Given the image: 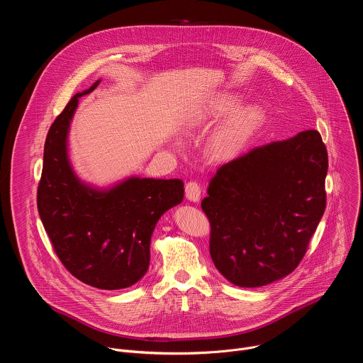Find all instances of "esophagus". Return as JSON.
Returning a JSON list of instances; mask_svg holds the SVG:
<instances>
[{
    "instance_id": "1",
    "label": "esophagus",
    "mask_w": 363,
    "mask_h": 363,
    "mask_svg": "<svg viewBox=\"0 0 363 363\" xmlns=\"http://www.w3.org/2000/svg\"><path fill=\"white\" fill-rule=\"evenodd\" d=\"M185 195L189 201H199V196H201V186L196 181H189L186 185H185Z\"/></svg>"
}]
</instances>
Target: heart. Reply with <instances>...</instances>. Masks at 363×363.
I'll list each match as a JSON object with an SVG mask.
<instances>
[{
	"label": "heart",
	"mask_w": 363,
	"mask_h": 363,
	"mask_svg": "<svg viewBox=\"0 0 363 363\" xmlns=\"http://www.w3.org/2000/svg\"><path fill=\"white\" fill-rule=\"evenodd\" d=\"M238 106V100L233 96H223L213 101V105L203 113H199L194 122L216 119L234 112ZM262 119V112L257 108H244L235 112L231 119L217 132L213 140V152L217 158L225 160L233 157L241 149L252 130Z\"/></svg>",
	"instance_id": "b5f03b06"
}]
</instances>
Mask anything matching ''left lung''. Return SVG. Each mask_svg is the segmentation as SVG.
<instances>
[{"label": "left lung", "instance_id": "8db88e82", "mask_svg": "<svg viewBox=\"0 0 363 363\" xmlns=\"http://www.w3.org/2000/svg\"><path fill=\"white\" fill-rule=\"evenodd\" d=\"M326 174L328 150L313 129L220 167L201 202L217 270L240 287L294 272L326 208Z\"/></svg>", "mask_w": 363, "mask_h": 363}]
</instances>
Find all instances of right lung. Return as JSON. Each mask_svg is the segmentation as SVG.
I'll return each instance as SVG.
<instances>
[{
  "mask_svg": "<svg viewBox=\"0 0 363 363\" xmlns=\"http://www.w3.org/2000/svg\"><path fill=\"white\" fill-rule=\"evenodd\" d=\"M99 82L74 94L48 129L37 208L62 264L76 279L119 290L147 272L153 228L182 201L184 182L133 177L109 191H97L79 181L67 157V133L79 97Z\"/></svg>",
  "mask_w": 363,
  "mask_h": 363,
  "instance_id": "obj_1",
  "label": "right lung"
}]
</instances>
